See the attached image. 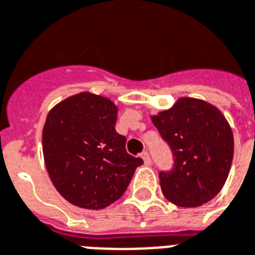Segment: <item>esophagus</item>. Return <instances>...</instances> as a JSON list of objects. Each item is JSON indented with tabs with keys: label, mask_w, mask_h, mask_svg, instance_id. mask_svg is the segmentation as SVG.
<instances>
[{
	"label": "esophagus",
	"mask_w": 255,
	"mask_h": 255,
	"mask_svg": "<svg viewBox=\"0 0 255 255\" xmlns=\"http://www.w3.org/2000/svg\"><path fill=\"white\" fill-rule=\"evenodd\" d=\"M141 158L143 159L145 165H150V163H151V159H150V155H149V153H147V151H142Z\"/></svg>",
	"instance_id": "34e87169"
}]
</instances>
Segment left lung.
Returning <instances> with one entry per match:
<instances>
[{"mask_svg": "<svg viewBox=\"0 0 255 255\" xmlns=\"http://www.w3.org/2000/svg\"><path fill=\"white\" fill-rule=\"evenodd\" d=\"M151 121L174 155V169L159 173L167 201L181 208L212 201L228 179L234 154L232 128L221 110L206 101L181 97Z\"/></svg>", "mask_w": 255, "mask_h": 255, "instance_id": "obj_1", "label": "left lung"}]
</instances>
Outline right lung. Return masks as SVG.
Segmentation results:
<instances>
[{
	"label": "right lung",
	"mask_w": 255,
	"mask_h": 255,
	"mask_svg": "<svg viewBox=\"0 0 255 255\" xmlns=\"http://www.w3.org/2000/svg\"><path fill=\"white\" fill-rule=\"evenodd\" d=\"M118 106L106 97L82 92L58 102L42 130L47 174L74 206L100 210L116 202L143 161L128 154L116 131Z\"/></svg>",
	"instance_id": "right-lung-1"
}]
</instances>
